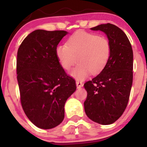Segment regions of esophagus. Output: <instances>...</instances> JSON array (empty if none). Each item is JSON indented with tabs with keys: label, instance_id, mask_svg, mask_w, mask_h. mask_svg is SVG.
I'll use <instances>...</instances> for the list:
<instances>
[{
	"label": "esophagus",
	"instance_id": "34e87169",
	"mask_svg": "<svg viewBox=\"0 0 147 147\" xmlns=\"http://www.w3.org/2000/svg\"><path fill=\"white\" fill-rule=\"evenodd\" d=\"M76 85H77V88H80L83 86V83L82 82H79V81H77L76 82Z\"/></svg>",
	"mask_w": 147,
	"mask_h": 147
}]
</instances>
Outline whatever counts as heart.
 <instances>
[{
	"instance_id": "b5f03b06",
	"label": "heart",
	"mask_w": 147,
	"mask_h": 147,
	"mask_svg": "<svg viewBox=\"0 0 147 147\" xmlns=\"http://www.w3.org/2000/svg\"><path fill=\"white\" fill-rule=\"evenodd\" d=\"M112 52L111 41L104 36L77 31L68 38L66 45H60L56 55L60 65L69 71L78 61L71 75L82 80L92 73L98 75L109 63Z\"/></svg>"
}]
</instances>
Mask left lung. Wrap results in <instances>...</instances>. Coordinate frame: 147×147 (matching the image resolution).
Segmentation results:
<instances>
[{
    "label": "left lung",
    "instance_id": "left-lung-1",
    "mask_svg": "<svg viewBox=\"0 0 147 147\" xmlns=\"http://www.w3.org/2000/svg\"><path fill=\"white\" fill-rule=\"evenodd\" d=\"M90 29L107 35L112 52L105 68L84 84L87 91L84 109L91 120L107 125L122 116L129 102L133 83V50L125 33L116 25L107 23Z\"/></svg>",
    "mask_w": 147,
    "mask_h": 147
}]
</instances>
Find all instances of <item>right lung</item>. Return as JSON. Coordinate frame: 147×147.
<instances>
[{"mask_svg": "<svg viewBox=\"0 0 147 147\" xmlns=\"http://www.w3.org/2000/svg\"><path fill=\"white\" fill-rule=\"evenodd\" d=\"M63 30H36L19 46L16 73L21 106L37 127L50 129L64 119V105L75 92V81L61 68L56 49Z\"/></svg>", "mask_w": 147, "mask_h": 147, "instance_id": "add662e5", "label": "right lung"}]
</instances>
